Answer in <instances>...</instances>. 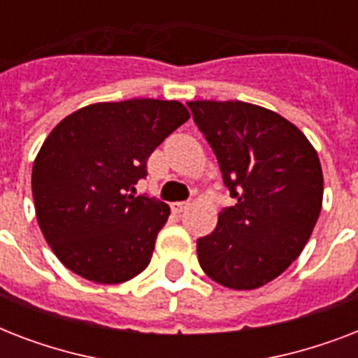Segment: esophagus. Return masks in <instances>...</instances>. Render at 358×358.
Segmentation results:
<instances>
[{"instance_id": "esophagus-1", "label": "esophagus", "mask_w": 358, "mask_h": 358, "mask_svg": "<svg viewBox=\"0 0 358 358\" xmlns=\"http://www.w3.org/2000/svg\"><path fill=\"white\" fill-rule=\"evenodd\" d=\"M173 212L174 213H182V212H185V210H187V208H189V202H173Z\"/></svg>"}]
</instances>
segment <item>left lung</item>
<instances>
[{
	"label": "left lung",
	"mask_w": 358,
	"mask_h": 358,
	"mask_svg": "<svg viewBox=\"0 0 358 358\" xmlns=\"http://www.w3.org/2000/svg\"><path fill=\"white\" fill-rule=\"evenodd\" d=\"M236 204L196 241L208 277L232 289L271 282L305 249L323 201L317 152L295 124L238 102H187Z\"/></svg>",
	"instance_id": "left-lung-1"
}]
</instances>
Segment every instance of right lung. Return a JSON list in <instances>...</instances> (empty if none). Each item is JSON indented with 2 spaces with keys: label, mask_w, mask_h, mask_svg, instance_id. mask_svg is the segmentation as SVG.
Wrapping results in <instances>:
<instances>
[{
  "label": "right lung",
  "mask_w": 358,
  "mask_h": 358,
  "mask_svg": "<svg viewBox=\"0 0 358 358\" xmlns=\"http://www.w3.org/2000/svg\"><path fill=\"white\" fill-rule=\"evenodd\" d=\"M189 119L176 100L134 98L81 108L52 129L31 174L36 221L61 264L119 284L150 264L171 208L134 196L146 159Z\"/></svg>",
  "instance_id": "right-lung-1"
}]
</instances>
